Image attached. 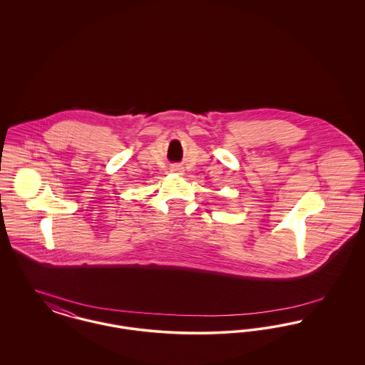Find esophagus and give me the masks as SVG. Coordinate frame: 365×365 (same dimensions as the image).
Here are the masks:
<instances>
[{
    "label": "esophagus",
    "mask_w": 365,
    "mask_h": 365,
    "mask_svg": "<svg viewBox=\"0 0 365 365\" xmlns=\"http://www.w3.org/2000/svg\"><path fill=\"white\" fill-rule=\"evenodd\" d=\"M180 165H178V164H174V165H171V171L173 173H180Z\"/></svg>",
    "instance_id": "obj_1"
}]
</instances>
